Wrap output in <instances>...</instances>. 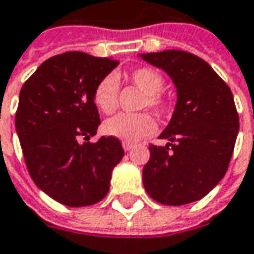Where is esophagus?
<instances>
[{
	"label": "esophagus",
	"mask_w": 254,
	"mask_h": 254,
	"mask_svg": "<svg viewBox=\"0 0 254 254\" xmlns=\"http://www.w3.org/2000/svg\"><path fill=\"white\" fill-rule=\"evenodd\" d=\"M122 147H124L125 151H130L135 147V144H132V142H122Z\"/></svg>",
	"instance_id": "obj_1"
}]
</instances>
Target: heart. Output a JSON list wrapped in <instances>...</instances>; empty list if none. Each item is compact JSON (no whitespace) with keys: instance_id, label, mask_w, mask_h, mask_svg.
Here are the masks:
<instances>
[{"instance_id":"heart-1","label":"heart","mask_w":254,"mask_h":254,"mask_svg":"<svg viewBox=\"0 0 254 254\" xmlns=\"http://www.w3.org/2000/svg\"><path fill=\"white\" fill-rule=\"evenodd\" d=\"M129 81L145 94L142 100V107H150L154 112H161L166 107L167 100L161 93L164 87V78L157 69L150 66L136 68L129 74ZM118 78L109 74L99 81L94 88V104L104 115H112L118 109ZM103 130L104 133L122 139L125 142H135L147 135H151L155 130V122L148 113H121L106 121Z\"/></svg>"}]
</instances>
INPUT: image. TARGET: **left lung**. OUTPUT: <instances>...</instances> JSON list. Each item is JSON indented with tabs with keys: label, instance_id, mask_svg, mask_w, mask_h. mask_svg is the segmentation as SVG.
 <instances>
[{
	"label": "left lung",
	"instance_id": "left-lung-1",
	"mask_svg": "<svg viewBox=\"0 0 254 254\" xmlns=\"http://www.w3.org/2000/svg\"><path fill=\"white\" fill-rule=\"evenodd\" d=\"M173 80L177 103L160 138L150 145L142 170L147 193L163 205L180 206L206 196L227 173L239 133V113L230 87L208 62L185 51L142 54Z\"/></svg>",
	"mask_w": 254,
	"mask_h": 254
}]
</instances>
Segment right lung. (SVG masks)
Wrapping results in <instances>:
<instances>
[{
  "label": "right lung",
  "mask_w": 254,
  "mask_h": 254,
  "mask_svg": "<svg viewBox=\"0 0 254 254\" xmlns=\"http://www.w3.org/2000/svg\"><path fill=\"white\" fill-rule=\"evenodd\" d=\"M118 64L65 52L45 61L21 87L15 130L27 170L36 186L62 205L100 202L125 154L115 136L88 142L100 125L94 88Z\"/></svg>",
  "instance_id": "obj_1"
}]
</instances>
